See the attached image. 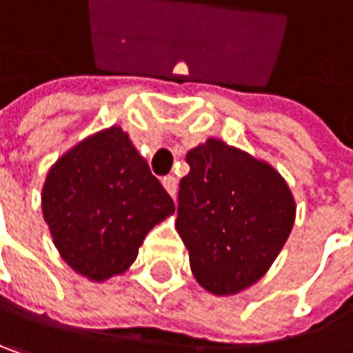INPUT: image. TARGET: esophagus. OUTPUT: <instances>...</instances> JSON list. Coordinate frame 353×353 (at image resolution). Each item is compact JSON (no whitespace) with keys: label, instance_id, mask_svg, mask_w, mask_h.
<instances>
[{"label":"esophagus","instance_id":"esophagus-1","mask_svg":"<svg viewBox=\"0 0 353 353\" xmlns=\"http://www.w3.org/2000/svg\"><path fill=\"white\" fill-rule=\"evenodd\" d=\"M163 188L168 190V194L172 196V198H176V192H177V179L174 176H168V177H163Z\"/></svg>","mask_w":353,"mask_h":353}]
</instances>
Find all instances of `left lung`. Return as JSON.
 Masks as SVG:
<instances>
[{
	"label": "left lung",
	"mask_w": 353,
	"mask_h": 353,
	"mask_svg": "<svg viewBox=\"0 0 353 353\" xmlns=\"http://www.w3.org/2000/svg\"><path fill=\"white\" fill-rule=\"evenodd\" d=\"M177 194L176 228L196 281L234 295L269 271L295 222V200L269 163L220 139L194 147Z\"/></svg>",
	"instance_id": "8db88e82"
}]
</instances>
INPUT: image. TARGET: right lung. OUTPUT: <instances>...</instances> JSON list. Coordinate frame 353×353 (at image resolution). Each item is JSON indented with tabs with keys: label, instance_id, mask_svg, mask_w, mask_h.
Returning <instances> with one entry per match:
<instances>
[{
	"label": "right lung",
	"instance_id": "right-lung-1",
	"mask_svg": "<svg viewBox=\"0 0 353 353\" xmlns=\"http://www.w3.org/2000/svg\"><path fill=\"white\" fill-rule=\"evenodd\" d=\"M174 200L121 127L64 153L48 172L42 212L60 256L82 276L107 281L137 259L147 232Z\"/></svg>",
	"mask_w": 353,
	"mask_h": 353
}]
</instances>
